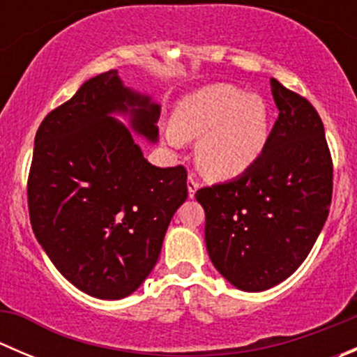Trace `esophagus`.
Here are the masks:
<instances>
[{
  "instance_id": "obj_1",
  "label": "esophagus",
  "mask_w": 357,
  "mask_h": 357,
  "mask_svg": "<svg viewBox=\"0 0 357 357\" xmlns=\"http://www.w3.org/2000/svg\"><path fill=\"white\" fill-rule=\"evenodd\" d=\"M186 186H188V195L190 199H193L195 197V192L199 190V181L195 179V176L190 174L188 176V181H186Z\"/></svg>"
}]
</instances>
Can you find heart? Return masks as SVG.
Instances as JSON below:
<instances>
[{"instance_id": "obj_1", "label": "heart", "mask_w": 357, "mask_h": 357, "mask_svg": "<svg viewBox=\"0 0 357 357\" xmlns=\"http://www.w3.org/2000/svg\"><path fill=\"white\" fill-rule=\"evenodd\" d=\"M271 135V117L264 100L231 84H212L185 96L176 105L164 138L172 149L199 139L197 164L218 181L250 171L264 155Z\"/></svg>"}]
</instances>
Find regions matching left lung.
<instances>
[{
	"label": "left lung",
	"instance_id": "left-lung-1",
	"mask_svg": "<svg viewBox=\"0 0 357 357\" xmlns=\"http://www.w3.org/2000/svg\"><path fill=\"white\" fill-rule=\"evenodd\" d=\"M280 114L261 160L240 178L205 186V245L236 289L262 291L294 275L321 233L333 164L314 107L271 77Z\"/></svg>",
	"mask_w": 357,
	"mask_h": 357
}]
</instances>
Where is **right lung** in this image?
Masks as SVG:
<instances>
[{"label": "right lung", "mask_w": 357, "mask_h": 357, "mask_svg": "<svg viewBox=\"0 0 357 357\" xmlns=\"http://www.w3.org/2000/svg\"><path fill=\"white\" fill-rule=\"evenodd\" d=\"M157 142L160 105L117 70L91 77L50 112L34 139L29 215L39 245L84 294L117 301L152 273L172 215L188 197L186 169L155 167L128 128Z\"/></svg>", "instance_id": "1"}]
</instances>
